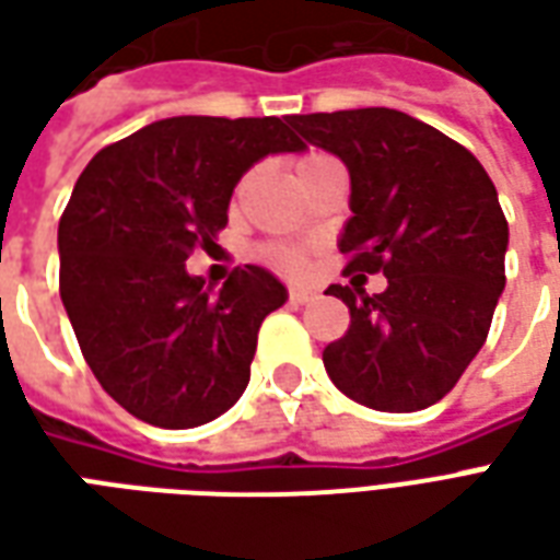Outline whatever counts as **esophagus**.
Instances as JSON below:
<instances>
[{"label": "esophagus", "instance_id": "obj_1", "mask_svg": "<svg viewBox=\"0 0 560 560\" xmlns=\"http://www.w3.org/2000/svg\"><path fill=\"white\" fill-rule=\"evenodd\" d=\"M315 296H317V293H315V291H308V288H291V293H288V300H291L293 305L312 303Z\"/></svg>", "mask_w": 560, "mask_h": 560}]
</instances>
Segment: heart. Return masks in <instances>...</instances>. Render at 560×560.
<instances>
[{"instance_id": "heart-1", "label": "heart", "mask_w": 560, "mask_h": 560, "mask_svg": "<svg viewBox=\"0 0 560 560\" xmlns=\"http://www.w3.org/2000/svg\"><path fill=\"white\" fill-rule=\"evenodd\" d=\"M324 159H329V155H324V152H305V155H300L296 159V176L305 171H312L315 164H320ZM245 183L236 188V191H243ZM260 257L267 260L269 267H276L279 272H288V276H300V272H305V267H308V252L305 248H300V245H284V243H269L260 248Z\"/></svg>"}]
</instances>
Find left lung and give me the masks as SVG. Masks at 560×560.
I'll return each instance as SVG.
<instances>
[{"label": "left lung", "mask_w": 560, "mask_h": 560, "mask_svg": "<svg viewBox=\"0 0 560 560\" xmlns=\"http://www.w3.org/2000/svg\"><path fill=\"white\" fill-rule=\"evenodd\" d=\"M288 122L351 173L345 272L388 276V291L372 298L361 280L327 288L351 308L348 332L324 348L329 381L375 411H422L456 387L504 291L510 231L492 179L462 143L401 110Z\"/></svg>", "instance_id": "1"}]
</instances>
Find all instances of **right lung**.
Wrapping results in <instances>:
<instances>
[{
    "label": "right lung",
    "mask_w": 560,
    "mask_h": 560,
    "mask_svg": "<svg viewBox=\"0 0 560 560\" xmlns=\"http://www.w3.org/2000/svg\"><path fill=\"white\" fill-rule=\"evenodd\" d=\"M300 149L279 116H171L80 173L59 219V293L92 375L138 420L203 425L248 387L257 329L288 291L245 264L212 293L185 260L215 245L255 161Z\"/></svg>",
    "instance_id": "add662e5"
}]
</instances>
